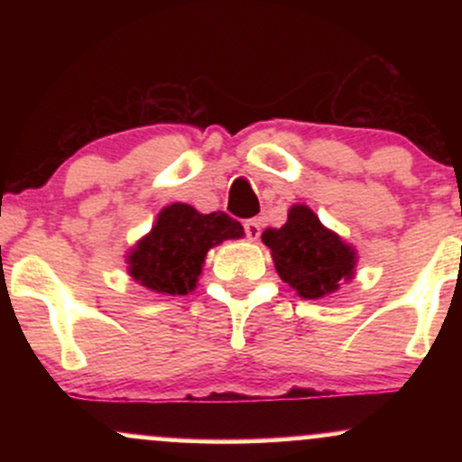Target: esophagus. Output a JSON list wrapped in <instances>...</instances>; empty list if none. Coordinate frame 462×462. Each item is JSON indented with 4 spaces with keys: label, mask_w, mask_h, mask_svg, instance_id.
<instances>
[{
    "label": "esophagus",
    "mask_w": 462,
    "mask_h": 462,
    "mask_svg": "<svg viewBox=\"0 0 462 462\" xmlns=\"http://www.w3.org/2000/svg\"><path fill=\"white\" fill-rule=\"evenodd\" d=\"M243 227H245V236L249 241H256V238L261 236V224H258L256 219H247L245 224H243Z\"/></svg>",
    "instance_id": "esophagus-1"
}]
</instances>
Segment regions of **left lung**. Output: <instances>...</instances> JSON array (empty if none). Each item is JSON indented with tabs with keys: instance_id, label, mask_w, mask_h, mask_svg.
Returning a JSON list of instances; mask_svg holds the SVG:
<instances>
[{
	"instance_id": "obj_1",
	"label": "left lung",
	"mask_w": 462,
	"mask_h": 462,
	"mask_svg": "<svg viewBox=\"0 0 462 462\" xmlns=\"http://www.w3.org/2000/svg\"><path fill=\"white\" fill-rule=\"evenodd\" d=\"M263 243L280 278L306 300L326 298L354 275V249L323 227L309 206H293L282 227L263 232Z\"/></svg>"
}]
</instances>
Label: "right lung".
Masks as SVG:
<instances>
[{
    "instance_id": "obj_1",
    "label": "right lung",
    "mask_w": 462,
    "mask_h": 462,
    "mask_svg": "<svg viewBox=\"0 0 462 462\" xmlns=\"http://www.w3.org/2000/svg\"><path fill=\"white\" fill-rule=\"evenodd\" d=\"M243 235V226L230 215H201L193 206L171 204L132 249L130 275L156 293L187 295L195 289L206 252Z\"/></svg>"
}]
</instances>
